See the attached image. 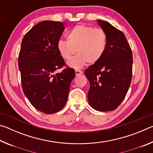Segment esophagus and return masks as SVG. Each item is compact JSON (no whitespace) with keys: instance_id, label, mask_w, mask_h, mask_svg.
I'll list each match as a JSON object with an SVG mask.
<instances>
[{"instance_id":"obj_1","label":"esophagus","mask_w":153,"mask_h":153,"mask_svg":"<svg viewBox=\"0 0 153 153\" xmlns=\"http://www.w3.org/2000/svg\"><path fill=\"white\" fill-rule=\"evenodd\" d=\"M83 72L82 71L79 70V69H76V76H79V75H81Z\"/></svg>"}]
</instances>
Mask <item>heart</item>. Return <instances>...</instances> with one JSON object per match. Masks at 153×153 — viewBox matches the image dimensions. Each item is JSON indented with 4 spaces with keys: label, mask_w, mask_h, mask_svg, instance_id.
<instances>
[{
    "label": "heart",
    "mask_w": 153,
    "mask_h": 153,
    "mask_svg": "<svg viewBox=\"0 0 153 153\" xmlns=\"http://www.w3.org/2000/svg\"><path fill=\"white\" fill-rule=\"evenodd\" d=\"M67 41L60 40L56 48L63 59L68 60L75 53L77 55L67 62L69 67L79 69L87 63L94 64L105 55L108 45L107 33L102 29L77 25L67 33Z\"/></svg>",
    "instance_id": "obj_1"
}]
</instances>
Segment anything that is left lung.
I'll list each match as a JSON object with an SVG mask.
<instances>
[{"mask_svg":"<svg viewBox=\"0 0 153 153\" xmlns=\"http://www.w3.org/2000/svg\"><path fill=\"white\" fill-rule=\"evenodd\" d=\"M107 33L108 45L105 55L84 71L90 82L88 99L99 111H113L123 101L132 77V53L124 33L109 23L97 20Z\"/></svg>","mask_w":153,"mask_h":153,"instance_id":"obj_1","label":"left lung"}]
</instances>
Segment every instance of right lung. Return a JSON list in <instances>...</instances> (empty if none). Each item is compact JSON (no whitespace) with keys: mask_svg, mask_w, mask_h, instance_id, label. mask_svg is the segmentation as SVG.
Segmentation results:
<instances>
[{"mask_svg":"<svg viewBox=\"0 0 153 153\" xmlns=\"http://www.w3.org/2000/svg\"><path fill=\"white\" fill-rule=\"evenodd\" d=\"M65 30L60 22L43 21L26 33L22 40L18 59L23 91L36 109L53 114L67 103L75 70L67 67L59 55L56 43Z\"/></svg>","mask_w":153,"mask_h":153,"instance_id":"obj_1","label":"right lung"}]
</instances>
